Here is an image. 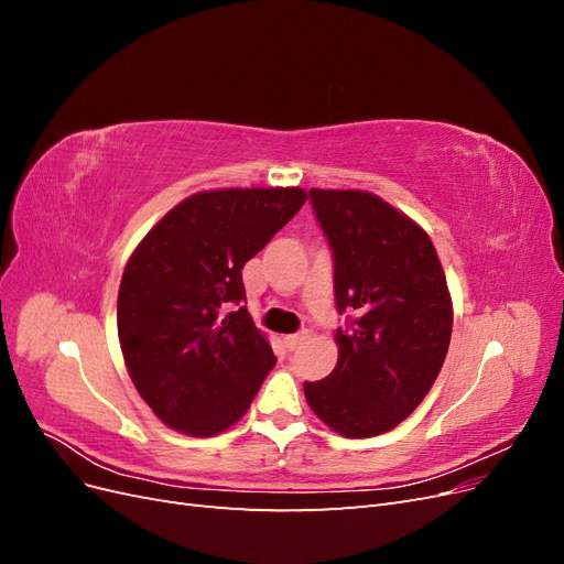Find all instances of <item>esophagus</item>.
Segmentation results:
<instances>
[{
	"label": "esophagus",
	"mask_w": 564,
	"mask_h": 564,
	"mask_svg": "<svg viewBox=\"0 0 564 564\" xmlns=\"http://www.w3.org/2000/svg\"><path fill=\"white\" fill-rule=\"evenodd\" d=\"M311 334L308 332H299V334H289V336H284L282 340H284V348L286 350H296L301 344H303V340L305 338H308Z\"/></svg>",
	"instance_id": "34e87169"
}]
</instances>
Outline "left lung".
Returning <instances> with one entry per match:
<instances>
[{"label":"left lung","instance_id":"obj_1","mask_svg":"<svg viewBox=\"0 0 564 564\" xmlns=\"http://www.w3.org/2000/svg\"><path fill=\"white\" fill-rule=\"evenodd\" d=\"M334 249L338 329L327 379L303 383L315 416L344 437L395 429L429 395L449 350L454 305L437 251L414 218L369 191L311 187Z\"/></svg>","mask_w":564,"mask_h":564}]
</instances>
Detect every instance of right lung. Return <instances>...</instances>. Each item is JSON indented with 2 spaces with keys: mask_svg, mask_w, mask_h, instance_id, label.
<instances>
[{
  "mask_svg": "<svg viewBox=\"0 0 564 564\" xmlns=\"http://www.w3.org/2000/svg\"><path fill=\"white\" fill-rule=\"evenodd\" d=\"M303 187H216L178 202L129 256L117 334L129 377L164 425L214 437L240 421L275 355L242 305V268L284 228Z\"/></svg>",
  "mask_w": 564,
  "mask_h": 564,
  "instance_id": "1",
  "label": "right lung"
}]
</instances>
